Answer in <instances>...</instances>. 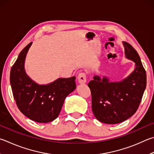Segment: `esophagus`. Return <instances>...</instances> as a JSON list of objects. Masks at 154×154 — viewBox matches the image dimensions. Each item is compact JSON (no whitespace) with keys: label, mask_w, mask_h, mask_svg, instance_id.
<instances>
[{"label":"esophagus","mask_w":154,"mask_h":154,"mask_svg":"<svg viewBox=\"0 0 154 154\" xmlns=\"http://www.w3.org/2000/svg\"><path fill=\"white\" fill-rule=\"evenodd\" d=\"M78 82L81 83V84H85L87 82L86 74L85 72H82L78 75Z\"/></svg>","instance_id":"esophagus-1"}]
</instances>
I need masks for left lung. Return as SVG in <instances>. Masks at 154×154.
Instances as JSON below:
<instances>
[{"label": "left lung", "mask_w": 154, "mask_h": 154, "mask_svg": "<svg viewBox=\"0 0 154 154\" xmlns=\"http://www.w3.org/2000/svg\"><path fill=\"white\" fill-rule=\"evenodd\" d=\"M123 45L126 57L135 63L132 73L119 82L94 76L88 83L93 113L99 121L106 124L120 123L133 116L146 88V72L137 52L127 42H124Z\"/></svg>", "instance_id": "1"}]
</instances>
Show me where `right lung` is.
Here are the masks:
<instances>
[{
	"label": "right lung",
	"instance_id": "add662e5",
	"mask_svg": "<svg viewBox=\"0 0 154 154\" xmlns=\"http://www.w3.org/2000/svg\"><path fill=\"white\" fill-rule=\"evenodd\" d=\"M32 42L19 53L11 70L10 83L17 106L33 121L46 123L58 116L66 97L76 88L75 77L58 78L46 85H39L26 74L25 59Z\"/></svg>",
	"mask_w": 154,
	"mask_h": 154
}]
</instances>
